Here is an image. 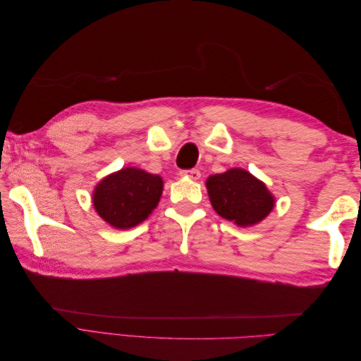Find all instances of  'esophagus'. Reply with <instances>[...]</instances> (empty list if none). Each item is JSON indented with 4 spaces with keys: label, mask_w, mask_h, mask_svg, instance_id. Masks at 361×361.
I'll list each match as a JSON object with an SVG mask.
<instances>
[{
    "label": "esophagus",
    "mask_w": 361,
    "mask_h": 361,
    "mask_svg": "<svg viewBox=\"0 0 361 361\" xmlns=\"http://www.w3.org/2000/svg\"><path fill=\"white\" fill-rule=\"evenodd\" d=\"M180 176H183V178H190L191 180H199V179H200V176H202V173H200V170H197V169H192V170H182V171H180Z\"/></svg>",
    "instance_id": "1"
}]
</instances>
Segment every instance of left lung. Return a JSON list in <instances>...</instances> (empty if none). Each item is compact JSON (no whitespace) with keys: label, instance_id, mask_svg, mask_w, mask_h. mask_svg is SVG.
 Returning a JSON list of instances; mask_svg holds the SVG:
<instances>
[{"label":"left lung","instance_id":"left-lung-1","mask_svg":"<svg viewBox=\"0 0 361 361\" xmlns=\"http://www.w3.org/2000/svg\"><path fill=\"white\" fill-rule=\"evenodd\" d=\"M215 212L239 227L256 226L271 214L276 197L265 182L244 169H228L206 179Z\"/></svg>","mask_w":361,"mask_h":361}]
</instances>
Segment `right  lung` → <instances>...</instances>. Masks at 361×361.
<instances>
[{
    "label": "right lung",
    "instance_id": "obj_1",
    "mask_svg": "<svg viewBox=\"0 0 361 361\" xmlns=\"http://www.w3.org/2000/svg\"><path fill=\"white\" fill-rule=\"evenodd\" d=\"M164 180L137 167H123L96 183L93 207L102 220L118 231L147 220L162 195Z\"/></svg>",
    "mask_w": 361,
    "mask_h": 361
}]
</instances>
